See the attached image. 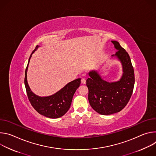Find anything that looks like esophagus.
I'll return each instance as SVG.
<instances>
[{"mask_svg":"<svg viewBox=\"0 0 156 156\" xmlns=\"http://www.w3.org/2000/svg\"><path fill=\"white\" fill-rule=\"evenodd\" d=\"M81 83H83V84H85V83H86V80H85L84 78H82L81 80Z\"/></svg>","mask_w":156,"mask_h":156,"instance_id":"esophagus-1","label":"esophagus"}]
</instances>
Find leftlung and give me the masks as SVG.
Returning <instances> with one entry per match:
<instances>
[{
  "instance_id": "8db88e82",
  "label": "left lung",
  "mask_w": 156,
  "mask_h": 156,
  "mask_svg": "<svg viewBox=\"0 0 156 156\" xmlns=\"http://www.w3.org/2000/svg\"><path fill=\"white\" fill-rule=\"evenodd\" d=\"M117 50L115 55L121 61L123 74L114 83L103 80L96 71L89 73L86 80L88 100L92 108L101 115H111L121 111L128 104L135 85V73L128 52L119 42L112 41Z\"/></svg>"
}]
</instances>
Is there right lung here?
I'll use <instances>...</instances> for the list:
<instances>
[{"mask_svg": "<svg viewBox=\"0 0 156 156\" xmlns=\"http://www.w3.org/2000/svg\"><path fill=\"white\" fill-rule=\"evenodd\" d=\"M37 48L38 46H36L31 54ZM31 54L29 58L28 63L31 57ZM28 63L25 70V85L27 96L31 105L39 114L46 117L57 119L63 116L70 107L73 96L76 90L80 86L81 79L78 78L71 81L63 87L61 90L52 96L43 98L39 97L32 93L27 83V73Z\"/></svg>", "mask_w": 156, "mask_h": 156, "instance_id": "right-lung-1", "label": "right lung"}]
</instances>
